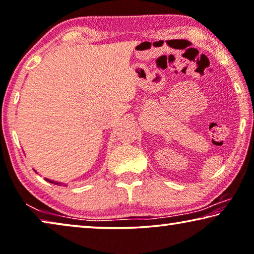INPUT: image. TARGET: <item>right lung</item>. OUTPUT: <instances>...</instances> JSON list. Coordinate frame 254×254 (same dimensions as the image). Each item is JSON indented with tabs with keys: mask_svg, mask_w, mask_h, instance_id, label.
<instances>
[{
	"mask_svg": "<svg viewBox=\"0 0 254 254\" xmlns=\"http://www.w3.org/2000/svg\"><path fill=\"white\" fill-rule=\"evenodd\" d=\"M48 180V179H47ZM49 181V183H51V184H56V185H60L59 183H55V181H52V180H48Z\"/></svg>",
	"mask_w": 254,
	"mask_h": 254,
	"instance_id": "obj_1",
	"label": "right lung"
}]
</instances>
